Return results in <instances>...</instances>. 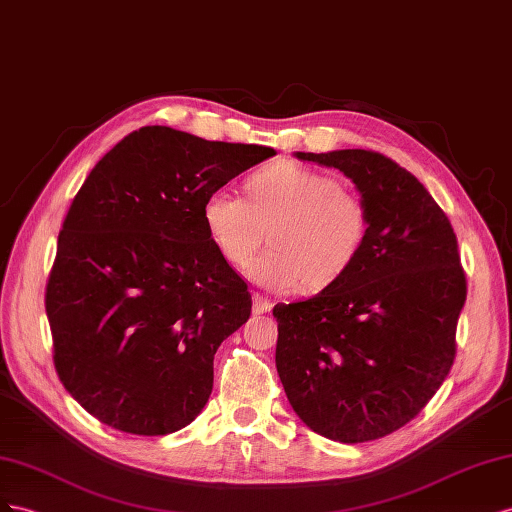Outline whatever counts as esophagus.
I'll return each instance as SVG.
<instances>
[{
  "instance_id": "34e87169",
  "label": "esophagus",
  "mask_w": 512,
  "mask_h": 512,
  "mask_svg": "<svg viewBox=\"0 0 512 512\" xmlns=\"http://www.w3.org/2000/svg\"><path fill=\"white\" fill-rule=\"evenodd\" d=\"M270 311H272V302L266 296L255 294L253 296V313L255 315H264V313H270Z\"/></svg>"
}]
</instances>
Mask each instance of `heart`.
I'll list each match as a JSON object with an SVG mask.
<instances>
[{
	"label": "heart",
	"mask_w": 512,
	"mask_h": 512,
	"mask_svg": "<svg viewBox=\"0 0 512 512\" xmlns=\"http://www.w3.org/2000/svg\"><path fill=\"white\" fill-rule=\"evenodd\" d=\"M246 197L227 186L203 201L201 218L216 251L244 266L261 240L270 248L246 268L255 283L276 294L306 285L319 291L356 264L369 236V208L330 173L298 163H276L246 178Z\"/></svg>",
	"instance_id": "heart-1"
}]
</instances>
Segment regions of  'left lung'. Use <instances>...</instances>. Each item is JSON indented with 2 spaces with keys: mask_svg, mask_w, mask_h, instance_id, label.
Listing matches in <instances>:
<instances>
[{
  "mask_svg": "<svg viewBox=\"0 0 512 512\" xmlns=\"http://www.w3.org/2000/svg\"><path fill=\"white\" fill-rule=\"evenodd\" d=\"M343 171L369 208L356 264L317 296L276 304V371L306 427L379 440L429 403L457 354L467 283L457 236L414 175L371 150L296 152Z\"/></svg>",
  "mask_w": 512,
  "mask_h": 512,
  "instance_id": "1",
  "label": "left lung"
}]
</instances>
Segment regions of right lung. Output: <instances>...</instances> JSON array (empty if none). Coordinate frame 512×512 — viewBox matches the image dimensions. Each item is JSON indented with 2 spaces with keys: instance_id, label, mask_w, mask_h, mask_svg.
Returning <instances> with one entry per match:
<instances>
[{
  "instance_id": "1",
  "label": "right lung",
  "mask_w": 512,
  "mask_h": 512,
  "mask_svg": "<svg viewBox=\"0 0 512 512\" xmlns=\"http://www.w3.org/2000/svg\"><path fill=\"white\" fill-rule=\"evenodd\" d=\"M274 154L143 126L87 175L45 296L55 371L85 412L133 435L199 416L216 349L253 304L208 236L203 201Z\"/></svg>"
}]
</instances>
